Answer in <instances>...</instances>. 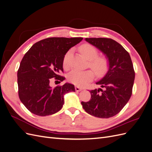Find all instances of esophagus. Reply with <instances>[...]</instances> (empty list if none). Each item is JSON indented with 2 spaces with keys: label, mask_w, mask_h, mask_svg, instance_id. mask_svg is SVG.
<instances>
[{
  "label": "esophagus",
  "mask_w": 152,
  "mask_h": 152,
  "mask_svg": "<svg viewBox=\"0 0 152 152\" xmlns=\"http://www.w3.org/2000/svg\"><path fill=\"white\" fill-rule=\"evenodd\" d=\"M75 91H77V92H79V91H82V88H80V87H79V86H75Z\"/></svg>",
  "instance_id": "1"
}]
</instances>
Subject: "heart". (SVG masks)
Wrapping results in <instances>:
<instances>
[{
  "mask_svg": "<svg viewBox=\"0 0 152 152\" xmlns=\"http://www.w3.org/2000/svg\"><path fill=\"white\" fill-rule=\"evenodd\" d=\"M82 54L89 60V66L93 69L96 75L101 76L107 72L109 66V62L107 58L98 56V50L93 45L88 44L82 45L79 48ZM72 50H70L66 53L63 60L64 68H69L68 58ZM94 74L92 70L82 71L79 70H73L68 75V79L71 83L78 86L83 87L88 84L93 80Z\"/></svg>",
  "mask_w": 152,
  "mask_h": 152,
  "instance_id": "b5f03b06",
  "label": "heart"
}]
</instances>
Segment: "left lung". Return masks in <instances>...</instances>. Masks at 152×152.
<instances>
[{
  "mask_svg": "<svg viewBox=\"0 0 152 152\" xmlns=\"http://www.w3.org/2000/svg\"><path fill=\"white\" fill-rule=\"evenodd\" d=\"M86 41L100 50L108 59V70L96 84L99 88L90 91L89 102H82L85 111L91 115L107 118L121 111L131 94L135 72L129 54L111 39L86 38Z\"/></svg>",
  "mask_w": 152,
  "mask_h": 152,
  "instance_id": "left-lung-1",
  "label": "left lung"
}]
</instances>
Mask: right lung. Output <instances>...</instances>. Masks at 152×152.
Returning <instances> with one entry per match:
<instances>
[{"mask_svg": "<svg viewBox=\"0 0 152 152\" xmlns=\"http://www.w3.org/2000/svg\"><path fill=\"white\" fill-rule=\"evenodd\" d=\"M82 37H50L34 44L26 52L18 70V94L29 111L39 116L53 115L60 110L64 95L75 92L70 83L50 86V79L63 82V60L68 50L79 44Z\"/></svg>", "mask_w": 152, "mask_h": 152, "instance_id": "obj_1", "label": "right lung"}]
</instances>
